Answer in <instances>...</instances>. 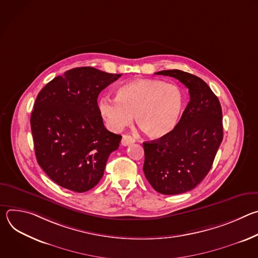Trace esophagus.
I'll return each instance as SVG.
<instances>
[{
  "label": "esophagus",
  "mask_w": 258,
  "mask_h": 258,
  "mask_svg": "<svg viewBox=\"0 0 258 258\" xmlns=\"http://www.w3.org/2000/svg\"><path fill=\"white\" fill-rule=\"evenodd\" d=\"M135 143V139L131 136H127V135H123L122 136V140H121V144L122 146H128L131 144Z\"/></svg>",
  "instance_id": "34e87169"
}]
</instances>
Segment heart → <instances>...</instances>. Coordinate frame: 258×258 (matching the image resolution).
<instances>
[{"label": "heart", "mask_w": 258, "mask_h": 258, "mask_svg": "<svg viewBox=\"0 0 258 258\" xmlns=\"http://www.w3.org/2000/svg\"><path fill=\"white\" fill-rule=\"evenodd\" d=\"M183 107L181 90L159 80L139 79L116 91V98L102 97L98 102L101 116L113 132L128 125L135 115L139 128L152 139L169 134L176 125Z\"/></svg>", "instance_id": "1"}]
</instances>
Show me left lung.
Segmentation results:
<instances>
[{
	"instance_id": "obj_1",
	"label": "left lung",
	"mask_w": 258,
	"mask_h": 258,
	"mask_svg": "<svg viewBox=\"0 0 258 258\" xmlns=\"http://www.w3.org/2000/svg\"><path fill=\"white\" fill-rule=\"evenodd\" d=\"M156 75L178 80L190 94L175 127L143 143L146 178L158 193L176 195L196 188L209 172L224 137L222 106L208 85L191 73L172 69Z\"/></svg>"
}]
</instances>
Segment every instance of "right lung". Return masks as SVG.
Wrapping results in <instances>:
<instances>
[{
  "mask_svg": "<svg viewBox=\"0 0 258 258\" xmlns=\"http://www.w3.org/2000/svg\"><path fill=\"white\" fill-rule=\"evenodd\" d=\"M94 67H78L48 83L35 99L30 126L35 157L57 185L83 193L104 174L120 135L109 132L98 108L102 90L118 80Z\"/></svg>",
  "mask_w": 258,
  "mask_h": 258,
  "instance_id": "1",
  "label": "right lung"
}]
</instances>
